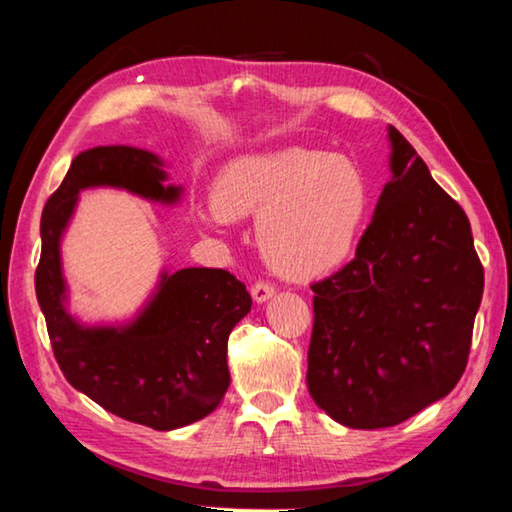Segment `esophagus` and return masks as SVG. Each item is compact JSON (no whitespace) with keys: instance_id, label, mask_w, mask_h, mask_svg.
I'll return each instance as SVG.
<instances>
[{"instance_id":"esophagus-1","label":"esophagus","mask_w":512,"mask_h":512,"mask_svg":"<svg viewBox=\"0 0 512 512\" xmlns=\"http://www.w3.org/2000/svg\"><path fill=\"white\" fill-rule=\"evenodd\" d=\"M273 292H276V289H273L271 282H264V280H257L255 285L250 287V294H253V299H255L257 303L269 301L271 296H273Z\"/></svg>"}]
</instances>
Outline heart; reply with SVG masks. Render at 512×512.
I'll return each instance as SVG.
<instances>
[{"label": "heart", "mask_w": 512, "mask_h": 512, "mask_svg": "<svg viewBox=\"0 0 512 512\" xmlns=\"http://www.w3.org/2000/svg\"><path fill=\"white\" fill-rule=\"evenodd\" d=\"M211 227L227 218H257V246L287 280H317L354 255L370 211L361 167L317 149H282L232 160L218 174Z\"/></svg>", "instance_id": "1"}]
</instances>
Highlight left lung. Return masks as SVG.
<instances>
[{
	"label": "left lung",
	"mask_w": 512,
	"mask_h": 512,
	"mask_svg": "<svg viewBox=\"0 0 512 512\" xmlns=\"http://www.w3.org/2000/svg\"><path fill=\"white\" fill-rule=\"evenodd\" d=\"M388 140L393 177L356 257L312 285L308 391L356 430L398 425L453 391L483 299L467 213L398 128Z\"/></svg>",
	"instance_id": "left-lung-1"
}]
</instances>
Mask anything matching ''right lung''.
Listing matches in <instances>:
<instances>
[{
  "label": "right lung",
  "instance_id": "obj_1",
  "mask_svg": "<svg viewBox=\"0 0 512 512\" xmlns=\"http://www.w3.org/2000/svg\"><path fill=\"white\" fill-rule=\"evenodd\" d=\"M163 165L151 151L121 144L73 158L41 216L36 299L68 384L114 416L165 432L209 416L227 393V338L253 305L246 285L223 269L163 271L133 322L87 326L66 310L59 250L80 190L110 186L179 202L181 186H167Z\"/></svg>",
  "mask_w": 512,
  "mask_h": 512
}]
</instances>
